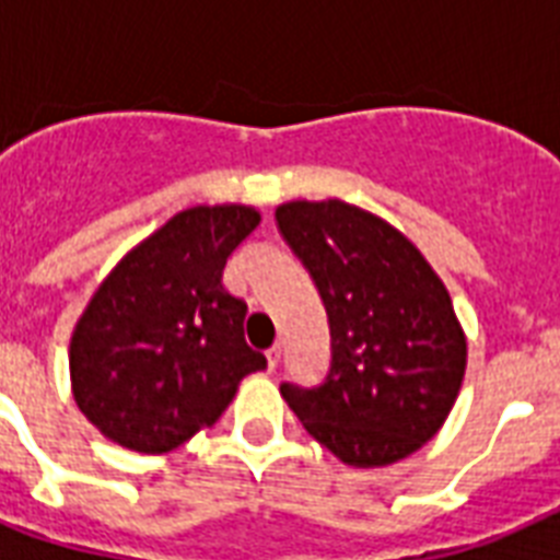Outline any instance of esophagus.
<instances>
[{
	"label": "esophagus",
	"mask_w": 560,
	"mask_h": 560,
	"mask_svg": "<svg viewBox=\"0 0 560 560\" xmlns=\"http://www.w3.org/2000/svg\"><path fill=\"white\" fill-rule=\"evenodd\" d=\"M281 363V346H272V349H267V366L276 369Z\"/></svg>",
	"instance_id": "esophagus-1"
}]
</instances>
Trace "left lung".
Here are the masks:
<instances>
[{
  "label": "left lung",
  "mask_w": 560,
  "mask_h": 560,
  "mask_svg": "<svg viewBox=\"0 0 560 560\" xmlns=\"http://www.w3.org/2000/svg\"><path fill=\"white\" fill-rule=\"evenodd\" d=\"M276 226L311 272L331 363L311 389L281 383L302 427L354 468L430 442L465 377V334L442 279L386 220L342 200L284 202Z\"/></svg>",
  "instance_id": "left-lung-1"
}]
</instances>
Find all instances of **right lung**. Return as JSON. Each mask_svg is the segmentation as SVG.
Segmentation results:
<instances>
[{
	"instance_id": "right-lung-1",
	"label": "right lung",
	"mask_w": 560,
	"mask_h": 560,
	"mask_svg": "<svg viewBox=\"0 0 560 560\" xmlns=\"http://www.w3.org/2000/svg\"><path fill=\"white\" fill-rule=\"evenodd\" d=\"M261 214L197 206L127 253L86 305L69 346L78 407L136 453H168L211 427L267 358L244 340L246 302L223 267Z\"/></svg>"
}]
</instances>
